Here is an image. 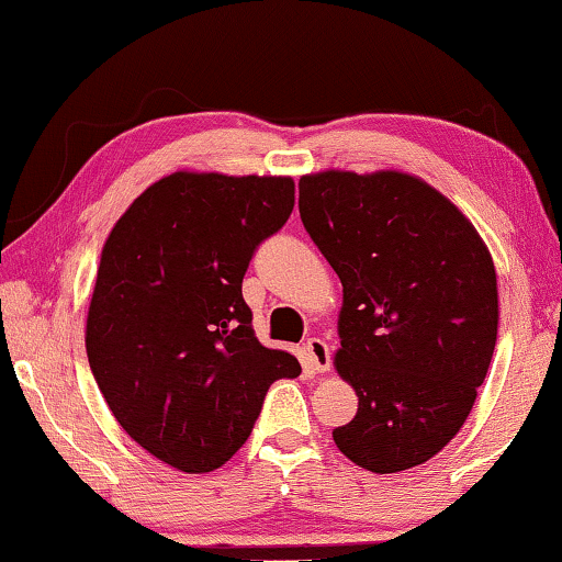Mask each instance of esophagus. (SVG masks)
I'll list each match as a JSON object with an SVG mask.
<instances>
[{"mask_svg": "<svg viewBox=\"0 0 562 562\" xmlns=\"http://www.w3.org/2000/svg\"><path fill=\"white\" fill-rule=\"evenodd\" d=\"M304 352H306V362H308V368H312L314 372H327V370L331 368L329 347H327V341H324V339H319V337L306 339Z\"/></svg>", "mask_w": 562, "mask_h": 562, "instance_id": "esophagus-1", "label": "esophagus"}]
</instances>
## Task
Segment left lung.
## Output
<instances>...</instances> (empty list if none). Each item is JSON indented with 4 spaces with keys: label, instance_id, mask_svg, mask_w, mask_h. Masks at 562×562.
I'll use <instances>...</instances> for the list:
<instances>
[{
    "label": "left lung",
    "instance_id": "obj_1",
    "mask_svg": "<svg viewBox=\"0 0 562 562\" xmlns=\"http://www.w3.org/2000/svg\"><path fill=\"white\" fill-rule=\"evenodd\" d=\"M299 213L341 281L335 368L357 413L331 430L337 449L375 474L434 459L497 345L490 248L446 194L397 169L304 175Z\"/></svg>",
    "mask_w": 562,
    "mask_h": 562
}]
</instances>
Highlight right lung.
<instances>
[{"label":"right lung","mask_w":562,"mask_h":562,"mask_svg":"<svg viewBox=\"0 0 562 562\" xmlns=\"http://www.w3.org/2000/svg\"><path fill=\"white\" fill-rule=\"evenodd\" d=\"M291 177L180 169L136 198L103 243L86 319L93 378L121 428L205 474L246 443L294 355L254 335L243 276L294 210Z\"/></svg>","instance_id":"1"}]
</instances>
